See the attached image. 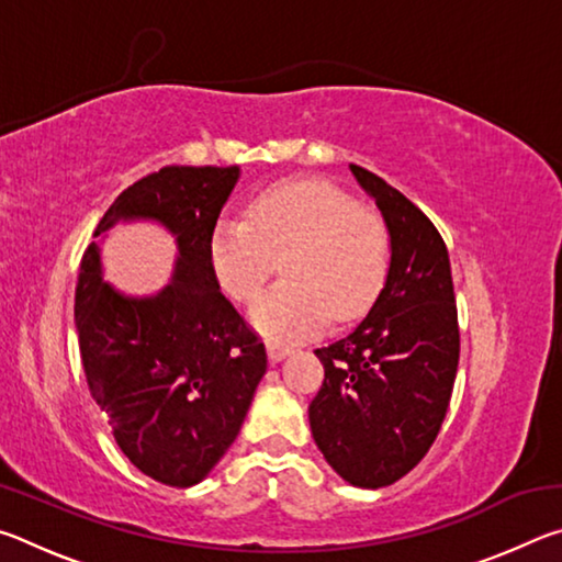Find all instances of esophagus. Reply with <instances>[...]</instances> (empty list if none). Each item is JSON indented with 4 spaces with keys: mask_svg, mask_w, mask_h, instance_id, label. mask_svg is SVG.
Instances as JSON below:
<instances>
[{
    "mask_svg": "<svg viewBox=\"0 0 562 562\" xmlns=\"http://www.w3.org/2000/svg\"><path fill=\"white\" fill-rule=\"evenodd\" d=\"M292 351L290 345H280V341H268V357L270 361H280Z\"/></svg>",
    "mask_w": 562,
    "mask_h": 562,
    "instance_id": "1",
    "label": "esophagus"
}]
</instances>
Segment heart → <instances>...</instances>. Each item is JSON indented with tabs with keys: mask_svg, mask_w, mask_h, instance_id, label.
Here are the masks:
<instances>
[{
	"mask_svg": "<svg viewBox=\"0 0 562 562\" xmlns=\"http://www.w3.org/2000/svg\"><path fill=\"white\" fill-rule=\"evenodd\" d=\"M211 268L237 302H250L278 270L284 282L252 304L270 339H302L325 322L364 315L382 292L392 245L382 217L322 178L284 180L260 193L245 221L213 227Z\"/></svg>",
	"mask_w": 562,
	"mask_h": 562,
	"instance_id": "b5f03b06",
	"label": "heart"
}]
</instances>
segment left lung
<instances>
[{
  "label": "left lung",
  "mask_w": 562,
  "mask_h": 562,
  "mask_svg": "<svg viewBox=\"0 0 562 562\" xmlns=\"http://www.w3.org/2000/svg\"><path fill=\"white\" fill-rule=\"evenodd\" d=\"M392 237L384 290L347 337L315 349L325 382L310 404L312 439L341 479L392 486L439 436L459 369L449 250L418 207L351 164Z\"/></svg>",
  "instance_id": "1"
}]
</instances>
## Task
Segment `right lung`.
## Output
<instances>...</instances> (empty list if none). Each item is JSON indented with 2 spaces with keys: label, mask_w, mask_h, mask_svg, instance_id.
Masks as SVG:
<instances>
[{
  "label": "right lung",
  "mask_w": 562,
  "mask_h": 562,
  "mask_svg": "<svg viewBox=\"0 0 562 562\" xmlns=\"http://www.w3.org/2000/svg\"><path fill=\"white\" fill-rule=\"evenodd\" d=\"M240 168L166 166L113 201L93 237L119 221L176 235L173 280L126 297L101 278L97 243L76 282L74 317L89 392L123 456L173 488L201 483L240 434L268 369L260 337L221 292L207 245Z\"/></svg>",
  "instance_id": "obj_1"
}]
</instances>
